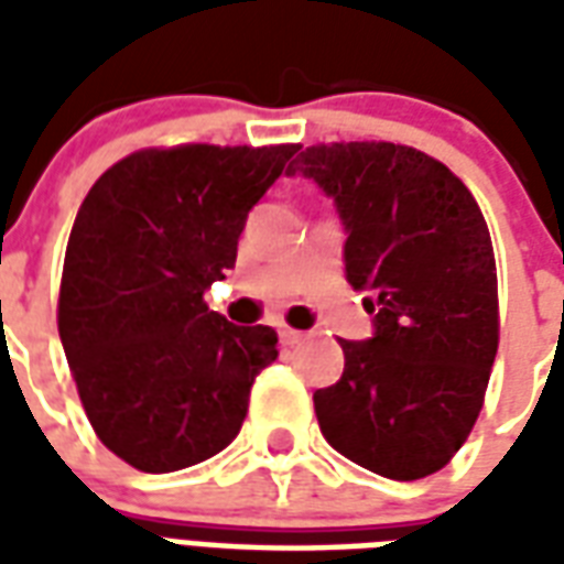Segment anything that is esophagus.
I'll return each instance as SVG.
<instances>
[{
    "mask_svg": "<svg viewBox=\"0 0 564 564\" xmlns=\"http://www.w3.org/2000/svg\"><path fill=\"white\" fill-rule=\"evenodd\" d=\"M302 338H305L302 332L286 329V326H283V329H281V344H286V347H293V344H299V341H302Z\"/></svg>",
    "mask_w": 564,
    "mask_h": 564,
    "instance_id": "1",
    "label": "esophagus"
}]
</instances>
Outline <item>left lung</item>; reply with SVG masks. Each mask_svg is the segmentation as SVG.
<instances>
[{
  "label": "left lung",
  "mask_w": 564,
  "mask_h": 564,
  "mask_svg": "<svg viewBox=\"0 0 564 564\" xmlns=\"http://www.w3.org/2000/svg\"><path fill=\"white\" fill-rule=\"evenodd\" d=\"M290 174L335 202L347 283L375 314L371 338L338 341L341 380L314 392L319 432L390 480L441 471L477 423L498 350L484 214L444 162L390 141L314 144Z\"/></svg>",
  "instance_id": "8db88e82"
}]
</instances>
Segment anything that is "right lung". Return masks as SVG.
I'll return each mask as SVG.
<instances>
[{
    "instance_id": "1",
    "label": "right lung",
    "mask_w": 564,
    "mask_h": 564,
    "mask_svg": "<svg viewBox=\"0 0 564 564\" xmlns=\"http://www.w3.org/2000/svg\"><path fill=\"white\" fill-rule=\"evenodd\" d=\"M295 150H139L80 202L59 341L99 441L139 471H181L229 447L253 380L278 359L271 326H235L202 295L235 269L247 214Z\"/></svg>"
}]
</instances>
